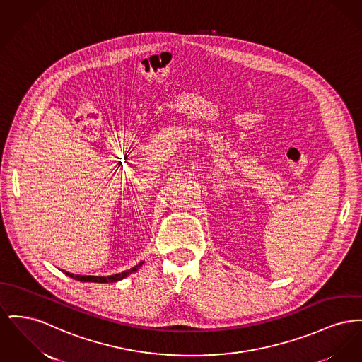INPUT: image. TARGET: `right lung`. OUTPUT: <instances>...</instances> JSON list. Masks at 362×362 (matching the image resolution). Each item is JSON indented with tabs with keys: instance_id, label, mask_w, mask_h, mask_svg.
Listing matches in <instances>:
<instances>
[{
	"instance_id": "obj_1",
	"label": "right lung",
	"mask_w": 362,
	"mask_h": 362,
	"mask_svg": "<svg viewBox=\"0 0 362 362\" xmlns=\"http://www.w3.org/2000/svg\"><path fill=\"white\" fill-rule=\"evenodd\" d=\"M142 264H144V261H141L138 265H135V267H132L131 269H128V271H124V272H122V274H116V275H112V276H82V275H74V274H69V272H65V275L66 276L72 277V279H75V280H81V281H91V283H115V281H119V280H122V279H124V277H127L128 275H131V274H134V272H136L141 267H142Z\"/></svg>"
}]
</instances>
